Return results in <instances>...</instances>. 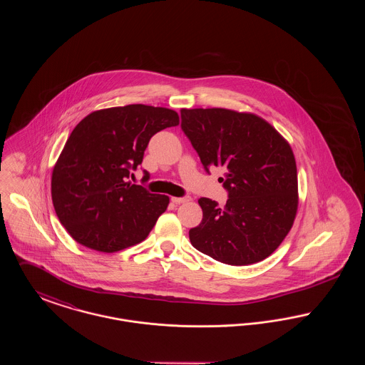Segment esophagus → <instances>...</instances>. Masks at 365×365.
<instances>
[{
  "label": "esophagus",
  "instance_id": "obj_1",
  "mask_svg": "<svg viewBox=\"0 0 365 365\" xmlns=\"http://www.w3.org/2000/svg\"><path fill=\"white\" fill-rule=\"evenodd\" d=\"M171 201L176 204V205H180V204H185V202L190 201V198L189 197H173Z\"/></svg>",
  "mask_w": 365,
  "mask_h": 365
}]
</instances>
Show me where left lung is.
Here are the masks:
<instances>
[{
	"label": "left lung",
	"mask_w": 365,
	"mask_h": 365,
	"mask_svg": "<svg viewBox=\"0 0 365 365\" xmlns=\"http://www.w3.org/2000/svg\"><path fill=\"white\" fill-rule=\"evenodd\" d=\"M182 130L209 168L220 167L228 191L222 208L200 198L202 220L189 231L197 250L230 265L272 255L289 234L298 208L294 155L289 142L261 119L225 108L182 109Z\"/></svg>",
	"instance_id": "left-lung-1"
}]
</instances>
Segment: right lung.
<instances>
[{"label": "right lung", "mask_w": 365, "mask_h": 365, "mask_svg": "<svg viewBox=\"0 0 365 365\" xmlns=\"http://www.w3.org/2000/svg\"><path fill=\"white\" fill-rule=\"evenodd\" d=\"M178 124L173 109L142 104L94 110L78 123L52 174L53 207L76 242L113 253L149 235L170 198L127 179L150 138Z\"/></svg>", "instance_id": "right-lung-1"}]
</instances>
